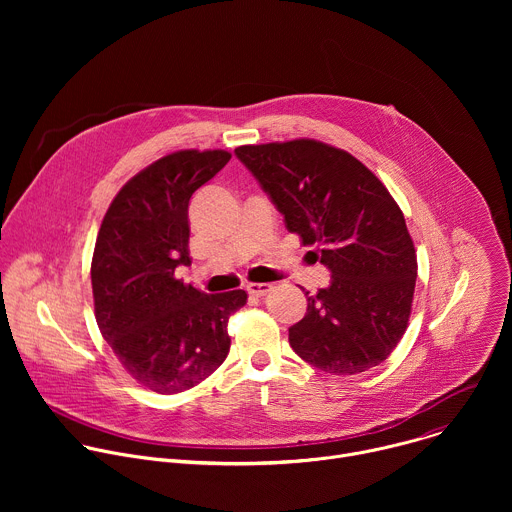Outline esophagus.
I'll use <instances>...</instances> for the list:
<instances>
[{
	"label": "esophagus",
	"instance_id": "1",
	"mask_svg": "<svg viewBox=\"0 0 512 512\" xmlns=\"http://www.w3.org/2000/svg\"><path fill=\"white\" fill-rule=\"evenodd\" d=\"M247 291L255 298H263L271 291V283H247Z\"/></svg>",
	"mask_w": 512,
	"mask_h": 512
}]
</instances>
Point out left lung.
<instances>
[{
	"label": "left lung",
	"mask_w": 512,
	"mask_h": 512,
	"mask_svg": "<svg viewBox=\"0 0 512 512\" xmlns=\"http://www.w3.org/2000/svg\"><path fill=\"white\" fill-rule=\"evenodd\" d=\"M235 154L287 231L318 245L310 253L332 275L306 294L291 348L332 375L377 367L405 334L415 291L417 257L401 208L367 166L316 139L241 145Z\"/></svg>",
	"instance_id": "8db88e82"
}]
</instances>
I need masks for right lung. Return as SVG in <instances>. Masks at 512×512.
I'll use <instances>...</instances> for the list:
<instances>
[{
	"instance_id": "obj_1",
	"label": "right lung",
	"mask_w": 512,
	"mask_h": 512,
	"mask_svg": "<svg viewBox=\"0 0 512 512\" xmlns=\"http://www.w3.org/2000/svg\"><path fill=\"white\" fill-rule=\"evenodd\" d=\"M231 160L182 150L135 174L113 198L95 243V318L123 369L162 395L210 377L229 354L227 324L243 289L204 294L176 277L190 265L188 204Z\"/></svg>"
}]
</instances>
